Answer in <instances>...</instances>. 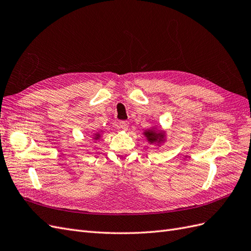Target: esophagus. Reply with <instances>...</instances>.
Segmentation results:
<instances>
[{
	"mask_svg": "<svg viewBox=\"0 0 251 251\" xmlns=\"http://www.w3.org/2000/svg\"><path fill=\"white\" fill-rule=\"evenodd\" d=\"M128 126H130V124H128V121H120L119 123V127L121 128V130H124V131H126L127 128H128Z\"/></svg>",
	"mask_w": 251,
	"mask_h": 251,
	"instance_id": "34e87169",
	"label": "esophagus"
}]
</instances>
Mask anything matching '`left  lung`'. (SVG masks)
<instances>
[{"label": "left lung", "instance_id": "obj_1", "mask_svg": "<svg viewBox=\"0 0 251 251\" xmlns=\"http://www.w3.org/2000/svg\"><path fill=\"white\" fill-rule=\"evenodd\" d=\"M142 134L150 144H154L157 148L160 147L161 144L166 141V132L164 130H161V128H158L155 126L144 130Z\"/></svg>", "mask_w": 251, "mask_h": 251}]
</instances>
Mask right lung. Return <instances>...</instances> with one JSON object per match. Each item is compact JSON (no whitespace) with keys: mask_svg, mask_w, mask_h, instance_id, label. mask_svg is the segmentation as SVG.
I'll return each mask as SVG.
<instances>
[{"mask_svg":"<svg viewBox=\"0 0 251 251\" xmlns=\"http://www.w3.org/2000/svg\"><path fill=\"white\" fill-rule=\"evenodd\" d=\"M102 133H103V131H101V130L95 132V133L92 135V137L90 138V139H91V141L96 142V141L100 140V139L102 137Z\"/></svg>","mask_w":251,"mask_h":251,"instance_id":"obj_1","label":"right lung"}]
</instances>
